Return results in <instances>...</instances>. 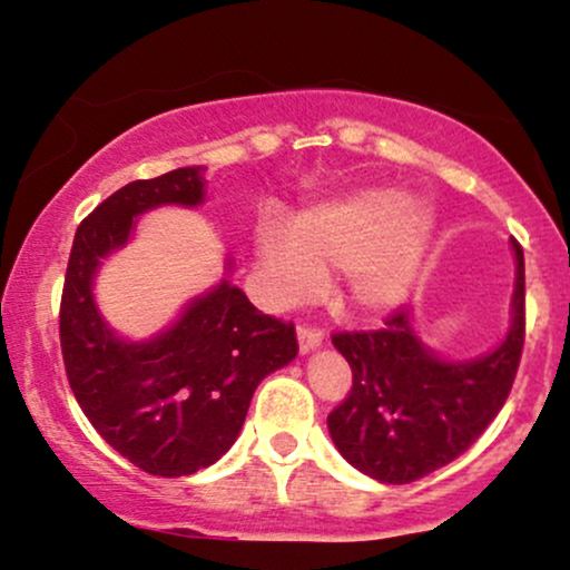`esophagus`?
<instances>
[{"instance_id": "esophagus-1", "label": "esophagus", "mask_w": 570, "mask_h": 570, "mask_svg": "<svg viewBox=\"0 0 570 570\" xmlns=\"http://www.w3.org/2000/svg\"><path fill=\"white\" fill-rule=\"evenodd\" d=\"M297 340H299V351H303V353L313 351V348H316V345H322V340H324L322 326L299 324L297 326Z\"/></svg>"}]
</instances>
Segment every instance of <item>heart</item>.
<instances>
[{
	"instance_id": "b5f03b06",
	"label": "heart",
	"mask_w": 570,
	"mask_h": 570,
	"mask_svg": "<svg viewBox=\"0 0 570 570\" xmlns=\"http://www.w3.org/2000/svg\"><path fill=\"white\" fill-rule=\"evenodd\" d=\"M431 212L402 189L367 187L294 214L289 227L263 225L257 246L273 294L297 303L343 267L356 311H385L410 289L431 238Z\"/></svg>"
}]
</instances>
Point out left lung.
<instances>
[{
  "mask_svg": "<svg viewBox=\"0 0 570 570\" xmlns=\"http://www.w3.org/2000/svg\"><path fill=\"white\" fill-rule=\"evenodd\" d=\"M517 284L512 330L488 356L442 362L396 307L377 330L335 332L351 364L348 396L326 417L337 450L358 472L389 482L421 480L466 453L507 402L525 345V257L512 240Z\"/></svg>",
  "mask_w": 570,
  "mask_h": 570,
  "instance_id": "left-lung-1",
  "label": "left lung"
}]
</instances>
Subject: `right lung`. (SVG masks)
I'll list each match as a JSON object with an SVG mask.
<instances>
[{
  "label": "right lung",
  "mask_w": 570,
  "mask_h": 570,
  "mask_svg": "<svg viewBox=\"0 0 570 570\" xmlns=\"http://www.w3.org/2000/svg\"><path fill=\"white\" fill-rule=\"evenodd\" d=\"M200 200V168H176L98 203L75 233L58 313L63 367L85 417L109 448L158 476L219 461L244 426L254 389L299 348L292 322L257 311L227 281L149 343H122L101 322L90 294L98 259L126 244L136 214Z\"/></svg>",
  "instance_id": "obj_1"
}]
</instances>
